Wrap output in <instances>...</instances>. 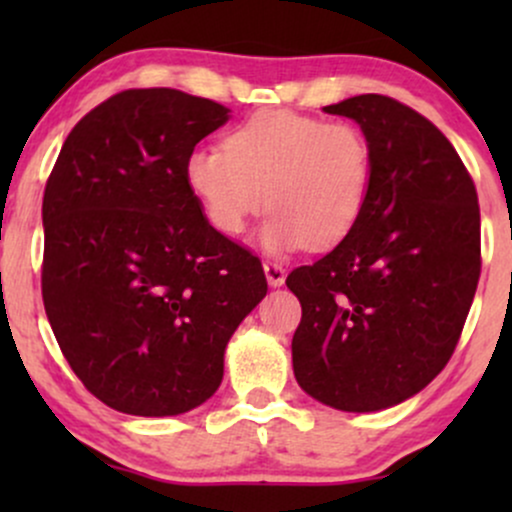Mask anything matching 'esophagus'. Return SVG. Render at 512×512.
I'll use <instances>...</instances> for the list:
<instances>
[{"label": "esophagus", "mask_w": 512, "mask_h": 512, "mask_svg": "<svg viewBox=\"0 0 512 512\" xmlns=\"http://www.w3.org/2000/svg\"><path fill=\"white\" fill-rule=\"evenodd\" d=\"M264 276H267L269 286H281L286 281V269L276 262H264Z\"/></svg>", "instance_id": "esophagus-1"}]
</instances>
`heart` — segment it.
Listing matches in <instances>:
<instances>
[{"mask_svg":"<svg viewBox=\"0 0 512 512\" xmlns=\"http://www.w3.org/2000/svg\"><path fill=\"white\" fill-rule=\"evenodd\" d=\"M185 182L204 219L238 236L252 216L274 209L262 250H330L354 233L373 185V149L351 122L293 110H262L226 134L223 149L185 158Z\"/></svg>","mask_w":512,"mask_h":512,"instance_id":"heart-1","label":"heart"}]
</instances>
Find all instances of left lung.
Instances as JSON below:
<instances>
[{"label": "left lung", "mask_w": 512, "mask_h": 512, "mask_svg": "<svg viewBox=\"0 0 512 512\" xmlns=\"http://www.w3.org/2000/svg\"><path fill=\"white\" fill-rule=\"evenodd\" d=\"M322 110L366 134L373 185L354 233L286 279L303 308L293 375L327 407L380 411L424 390L455 351L481 272L477 190L445 134L395 98Z\"/></svg>", "instance_id": "1"}]
</instances>
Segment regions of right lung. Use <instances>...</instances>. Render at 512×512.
I'll return each instance as SVG.
<instances>
[{"label":"right lung","mask_w":512,"mask_h":512,"mask_svg":"<svg viewBox=\"0 0 512 512\" xmlns=\"http://www.w3.org/2000/svg\"><path fill=\"white\" fill-rule=\"evenodd\" d=\"M228 113L129 88L76 122L45 185V313L76 378L122 414L207 402L228 339L267 296L260 260L209 226L185 182Z\"/></svg>","instance_id":"add662e5"}]
</instances>
